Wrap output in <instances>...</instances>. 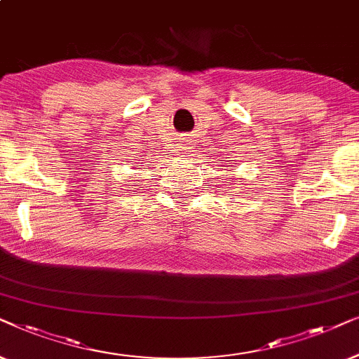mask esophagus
Segmentation results:
<instances>
[{
    "instance_id": "34e87169",
    "label": "esophagus",
    "mask_w": 359,
    "mask_h": 359,
    "mask_svg": "<svg viewBox=\"0 0 359 359\" xmlns=\"http://www.w3.org/2000/svg\"><path fill=\"white\" fill-rule=\"evenodd\" d=\"M180 151H184V152H190V149H192V144H190V140L189 137H180Z\"/></svg>"
}]
</instances>
